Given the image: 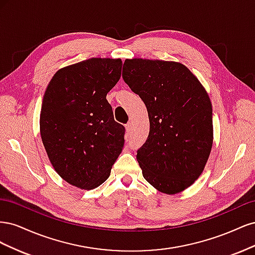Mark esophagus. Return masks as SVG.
Returning <instances> with one entry per match:
<instances>
[{"instance_id": "esophagus-1", "label": "esophagus", "mask_w": 255, "mask_h": 255, "mask_svg": "<svg viewBox=\"0 0 255 255\" xmlns=\"http://www.w3.org/2000/svg\"><path fill=\"white\" fill-rule=\"evenodd\" d=\"M126 129H127V133H128V134H129L130 132H132V123L128 122V125L126 126Z\"/></svg>"}]
</instances>
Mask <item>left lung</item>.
Instances as JSON below:
<instances>
[{"label":"left lung","mask_w":255,"mask_h":255,"mask_svg":"<svg viewBox=\"0 0 255 255\" xmlns=\"http://www.w3.org/2000/svg\"><path fill=\"white\" fill-rule=\"evenodd\" d=\"M122 72L149 115V136L136 155L143 177L164 194L183 191L202 173L212 150L213 110L206 90L175 61L126 59Z\"/></svg>","instance_id":"obj_1"}]
</instances>
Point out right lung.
<instances>
[{
	"label": "right lung",
	"instance_id": "right-lung-1",
	"mask_svg": "<svg viewBox=\"0 0 255 255\" xmlns=\"http://www.w3.org/2000/svg\"><path fill=\"white\" fill-rule=\"evenodd\" d=\"M122 61L90 58L58 70L44 92L40 135L55 171L73 186L94 189L111 174L125 144L106 95Z\"/></svg>",
	"mask_w": 255,
	"mask_h": 255
}]
</instances>
